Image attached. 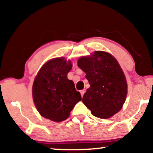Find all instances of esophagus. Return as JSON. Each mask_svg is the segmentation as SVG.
<instances>
[{
  "instance_id": "34e87169",
  "label": "esophagus",
  "mask_w": 153,
  "mask_h": 153,
  "mask_svg": "<svg viewBox=\"0 0 153 153\" xmlns=\"http://www.w3.org/2000/svg\"><path fill=\"white\" fill-rule=\"evenodd\" d=\"M84 93H85V90H84V89H83V90H81V91H80V93H81L82 97H83V95H84Z\"/></svg>"
}]
</instances>
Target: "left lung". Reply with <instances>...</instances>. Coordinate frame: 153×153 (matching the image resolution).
<instances>
[{
	"instance_id": "8db88e82",
	"label": "left lung",
	"mask_w": 153,
	"mask_h": 153,
	"mask_svg": "<svg viewBox=\"0 0 153 153\" xmlns=\"http://www.w3.org/2000/svg\"><path fill=\"white\" fill-rule=\"evenodd\" d=\"M77 65L91 85L82 102L91 113L106 119L120 111L126 100L127 83L115 58L106 52L95 51L93 56L79 58Z\"/></svg>"
}]
</instances>
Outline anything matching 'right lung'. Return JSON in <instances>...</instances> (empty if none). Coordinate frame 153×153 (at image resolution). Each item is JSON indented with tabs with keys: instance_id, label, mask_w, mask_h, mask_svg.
I'll use <instances>...</instances> for the list:
<instances>
[{
	"instance_id": "obj_1",
	"label": "right lung",
	"mask_w": 153,
	"mask_h": 153,
	"mask_svg": "<svg viewBox=\"0 0 153 153\" xmlns=\"http://www.w3.org/2000/svg\"><path fill=\"white\" fill-rule=\"evenodd\" d=\"M71 62L54 58L41 68L33 84V98L42 117L54 122L67 119L75 105L82 100L74 82L67 78Z\"/></svg>"
}]
</instances>
